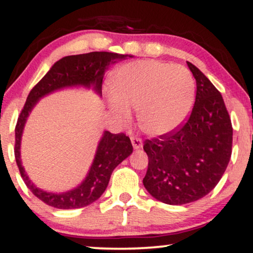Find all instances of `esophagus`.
<instances>
[{
	"instance_id": "1",
	"label": "esophagus",
	"mask_w": 253,
	"mask_h": 253,
	"mask_svg": "<svg viewBox=\"0 0 253 253\" xmlns=\"http://www.w3.org/2000/svg\"><path fill=\"white\" fill-rule=\"evenodd\" d=\"M131 143H132L134 150H139V148L143 147V140L138 137H131Z\"/></svg>"
}]
</instances>
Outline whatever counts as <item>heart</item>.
I'll list each match as a JSON object with an SVG mask.
<instances>
[{
  "instance_id": "heart-1",
  "label": "heart",
  "mask_w": 253,
  "mask_h": 253,
  "mask_svg": "<svg viewBox=\"0 0 253 253\" xmlns=\"http://www.w3.org/2000/svg\"><path fill=\"white\" fill-rule=\"evenodd\" d=\"M109 109L122 123H129L131 106L138 108L141 129L151 136H165L178 129L195 102V81L178 64L145 60L130 62L114 72Z\"/></svg>"
}]
</instances>
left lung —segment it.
Returning <instances> with one entry per match:
<instances>
[{"mask_svg": "<svg viewBox=\"0 0 253 253\" xmlns=\"http://www.w3.org/2000/svg\"><path fill=\"white\" fill-rule=\"evenodd\" d=\"M197 84L196 101L181 129L152 140L145 189L159 202L183 205L215 188L229 164L233 127L222 95L210 79L188 62Z\"/></svg>", "mask_w": 253, "mask_h": 253, "instance_id": "left-lung-1", "label": "left lung"}]
</instances>
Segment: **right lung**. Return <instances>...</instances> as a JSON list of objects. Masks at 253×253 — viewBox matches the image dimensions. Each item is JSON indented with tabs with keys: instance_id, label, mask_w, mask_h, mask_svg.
Wrapping results in <instances>:
<instances>
[{
	"instance_id": "add662e5",
	"label": "right lung",
	"mask_w": 253,
	"mask_h": 253,
	"mask_svg": "<svg viewBox=\"0 0 253 253\" xmlns=\"http://www.w3.org/2000/svg\"><path fill=\"white\" fill-rule=\"evenodd\" d=\"M126 57L132 56L108 51H92L87 54L65 56L54 63L27 96L15 129V157L26 186L34 196L47 205L60 210H71L85 207L98 200L105 192L114 169L132 153V144L130 138L124 133L115 134L110 133L109 131H103L91 167L81 184L65 192H48L38 188L31 181L22 165L20 144L27 117L39 100L63 88H92L101 98L102 78L106 70L110 65L126 60Z\"/></svg>"
}]
</instances>
